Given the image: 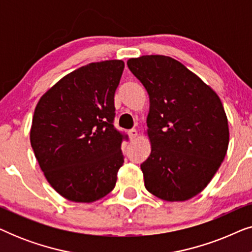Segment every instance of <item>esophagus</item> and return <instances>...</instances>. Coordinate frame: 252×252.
<instances>
[{
    "label": "esophagus",
    "mask_w": 252,
    "mask_h": 252,
    "mask_svg": "<svg viewBox=\"0 0 252 252\" xmlns=\"http://www.w3.org/2000/svg\"><path fill=\"white\" fill-rule=\"evenodd\" d=\"M128 135H129V137H130V140H134V139H135V137L137 136V130H136L135 128L129 129V130H128Z\"/></svg>",
    "instance_id": "obj_1"
}]
</instances>
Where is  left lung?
Masks as SVG:
<instances>
[{
  "label": "left lung",
  "instance_id": "8db88e82",
  "mask_svg": "<svg viewBox=\"0 0 252 252\" xmlns=\"http://www.w3.org/2000/svg\"><path fill=\"white\" fill-rule=\"evenodd\" d=\"M150 99L151 154L141 164L147 190L168 202L204 189L226 156L228 122L219 96L184 64L147 55L127 61Z\"/></svg>",
  "mask_w": 252,
  "mask_h": 252
}]
</instances>
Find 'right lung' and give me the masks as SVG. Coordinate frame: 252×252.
Returning <instances> with one entry per match:
<instances>
[{
	"label": "right lung",
	"instance_id": "add662e5",
	"mask_svg": "<svg viewBox=\"0 0 252 252\" xmlns=\"http://www.w3.org/2000/svg\"><path fill=\"white\" fill-rule=\"evenodd\" d=\"M124 67L117 60L85 65L37 102L31 146L48 182L68 201L92 203L115 188L127 140L113 126Z\"/></svg>",
	"mask_w": 252,
	"mask_h": 252
}]
</instances>
